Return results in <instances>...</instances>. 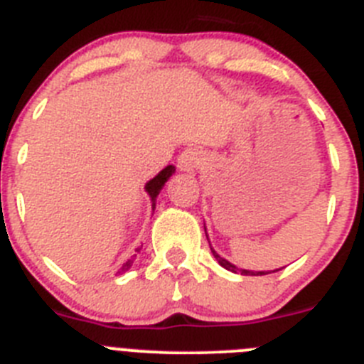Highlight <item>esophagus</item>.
<instances>
[{
  "instance_id": "obj_1",
  "label": "esophagus",
  "mask_w": 364,
  "mask_h": 364,
  "mask_svg": "<svg viewBox=\"0 0 364 364\" xmlns=\"http://www.w3.org/2000/svg\"><path fill=\"white\" fill-rule=\"evenodd\" d=\"M202 160H204V156H202V153H200L198 149L189 148V149H186V151L180 153L178 160H176V166H178L180 171L191 173V171H195L200 164H202Z\"/></svg>"
}]
</instances>
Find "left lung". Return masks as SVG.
Here are the masks:
<instances>
[{"label": "left lung", "instance_id": "left-lung-1", "mask_svg": "<svg viewBox=\"0 0 364 364\" xmlns=\"http://www.w3.org/2000/svg\"><path fill=\"white\" fill-rule=\"evenodd\" d=\"M205 235H208V232H205ZM211 252H213V256H215V258H216V262H218L220 265L223 267V269H228V271H231V272H238L240 271L243 276H263V274H267V272H263V271L255 272V271H247V269H238V267L232 265L231 262H228V259H225V258H222V256H220L218 252H216L213 247H211Z\"/></svg>", "mask_w": 364, "mask_h": 364}]
</instances>
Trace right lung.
<instances>
[{"label": "right lung", "instance_id": "right-lung-1", "mask_svg": "<svg viewBox=\"0 0 364 364\" xmlns=\"http://www.w3.org/2000/svg\"><path fill=\"white\" fill-rule=\"evenodd\" d=\"M173 173H175V166H168V168L162 169V171H160L159 175L155 176V178H151L148 182V184H146V191H148L149 198H151L153 209H155V200H156V196H159L160 189L164 188V184H166V182H168V178L173 175ZM136 251H141V249H136ZM132 263H133V258L128 259V262H126L124 265H122V269L119 272H126V271H128L129 267H132Z\"/></svg>", "mask_w": 364, "mask_h": 364}]
</instances>
